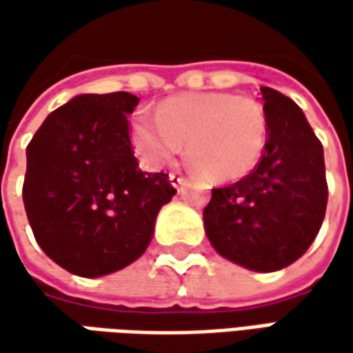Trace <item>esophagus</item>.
<instances>
[{
  "label": "esophagus",
  "mask_w": 353,
  "mask_h": 353,
  "mask_svg": "<svg viewBox=\"0 0 353 353\" xmlns=\"http://www.w3.org/2000/svg\"><path fill=\"white\" fill-rule=\"evenodd\" d=\"M169 181H170V184H172V186H176V188H181V186L186 183V179H184L181 172H170Z\"/></svg>",
  "instance_id": "obj_1"
}]
</instances>
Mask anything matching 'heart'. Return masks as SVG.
Here are the masks:
<instances>
[{"label":"heart","instance_id":"heart-1","mask_svg":"<svg viewBox=\"0 0 353 353\" xmlns=\"http://www.w3.org/2000/svg\"><path fill=\"white\" fill-rule=\"evenodd\" d=\"M212 181H237L257 165L267 141L261 103L225 92L172 96L155 110V121L137 117L131 143L149 169H161L181 151Z\"/></svg>","mask_w":353,"mask_h":353}]
</instances>
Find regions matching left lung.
Listing matches in <instances>:
<instances>
[{
    "instance_id": "8db88e82",
    "label": "left lung",
    "mask_w": 353,
    "mask_h": 353,
    "mask_svg": "<svg viewBox=\"0 0 353 353\" xmlns=\"http://www.w3.org/2000/svg\"><path fill=\"white\" fill-rule=\"evenodd\" d=\"M267 116L265 151L241 181L212 188L204 225L214 250L253 271H279L305 253L319 234L328 184L322 143L303 110L261 88Z\"/></svg>"
}]
</instances>
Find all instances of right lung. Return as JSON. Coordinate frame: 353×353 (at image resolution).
<instances>
[{"label":"right lung","mask_w":353,"mask_h":353,"mask_svg":"<svg viewBox=\"0 0 353 353\" xmlns=\"http://www.w3.org/2000/svg\"><path fill=\"white\" fill-rule=\"evenodd\" d=\"M129 92L84 94L61 105L27 145L23 202L34 239L62 269L102 277L147 250L176 188L133 155Z\"/></svg>","instance_id":"obj_1"}]
</instances>
